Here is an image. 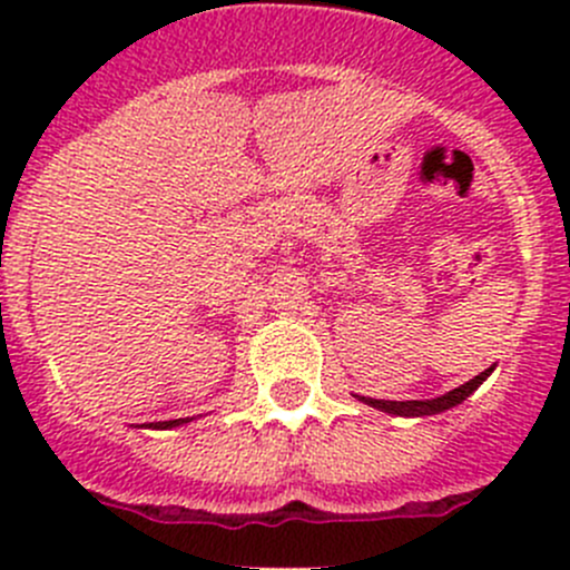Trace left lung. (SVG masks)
I'll return each instance as SVG.
<instances>
[{
	"mask_svg": "<svg viewBox=\"0 0 570 570\" xmlns=\"http://www.w3.org/2000/svg\"><path fill=\"white\" fill-rule=\"evenodd\" d=\"M493 370H485L480 372L476 377H471L469 383H463V386L452 389V392H446L444 396H439V400H428V402H419V400H407V402H394V400H372V396H361V400L366 402V405L377 407V411H386V413H396V416H430V413H441V411H450V407H455L458 402H463L465 396L474 392L476 386H480L482 381H485L488 375H491Z\"/></svg>",
	"mask_w": 570,
	"mask_h": 570,
	"instance_id": "8db88e82",
	"label": "left lung"
}]
</instances>
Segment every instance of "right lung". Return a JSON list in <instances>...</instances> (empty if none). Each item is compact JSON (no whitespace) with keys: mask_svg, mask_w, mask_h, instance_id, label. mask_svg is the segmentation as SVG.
<instances>
[{"mask_svg":"<svg viewBox=\"0 0 570 570\" xmlns=\"http://www.w3.org/2000/svg\"><path fill=\"white\" fill-rule=\"evenodd\" d=\"M184 422H189V419H170V422H154L151 428H176V424H184Z\"/></svg>","mask_w":570,"mask_h":570,"instance_id":"right-lung-1","label":"right lung"}]
</instances>
